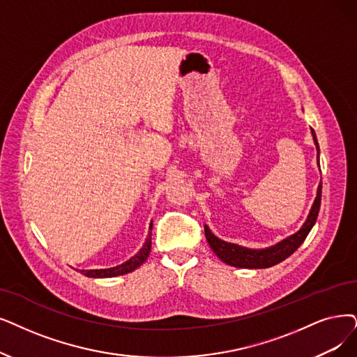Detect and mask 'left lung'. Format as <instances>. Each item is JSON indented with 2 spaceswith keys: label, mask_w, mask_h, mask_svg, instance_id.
Returning <instances> with one entry per match:
<instances>
[{
  "label": "left lung",
  "mask_w": 357,
  "mask_h": 357,
  "mask_svg": "<svg viewBox=\"0 0 357 357\" xmlns=\"http://www.w3.org/2000/svg\"><path fill=\"white\" fill-rule=\"evenodd\" d=\"M310 132H312V137H313V142H315V146H317V162L319 165L318 139H317V135H315V132H313V129ZM321 195H322V184L319 183L318 190H317V197L312 204L309 215H307L306 221L303 222V225L301 227V230L286 238H282L274 246H269L265 249H250V248H245V246H240L236 243H228V241L218 238L209 230V227L205 225V236H206L208 243H209L211 249L213 250V253H215L218 258L227 265H231L236 268H249V269L269 268L273 265H277V264L282 262L284 259H287L293 252L297 250V248L301 246L305 241V238L307 237L309 231L312 230V227L315 225L319 206H321Z\"/></svg>",
  "instance_id": "8db88e82"
}]
</instances>
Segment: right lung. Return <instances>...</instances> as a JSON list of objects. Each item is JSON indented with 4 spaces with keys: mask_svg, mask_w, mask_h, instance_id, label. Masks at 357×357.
<instances>
[{
    "mask_svg": "<svg viewBox=\"0 0 357 357\" xmlns=\"http://www.w3.org/2000/svg\"><path fill=\"white\" fill-rule=\"evenodd\" d=\"M151 246H152V222L149 225V233H148V237L145 240L144 246H142V249L135 256H132L129 261H126L121 265L105 268V269H82L80 273L83 275L91 277V278H112V277L129 274L148 259V256L151 253Z\"/></svg>",
    "mask_w": 357,
    "mask_h": 357,
    "instance_id": "obj_1",
    "label": "right lung"
}]
</instances>
